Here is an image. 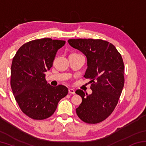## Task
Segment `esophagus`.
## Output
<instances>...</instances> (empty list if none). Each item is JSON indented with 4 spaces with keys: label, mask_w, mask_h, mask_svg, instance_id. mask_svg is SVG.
<instances>
[{
    "label": "esophagus",
    "mask_w": 146,
    "mask_h": 146,
    "mask_svg": "<svg viewBox=\"0 0 146 146\" xmlns=\"http://www.w3.org/2000/svg\"><path fill=\"white\" fill-rule=\"evenodd\" d=\"M68 92L70 94H72V95H74L75 93V91L73 89H69L68 90Z\"/></svg>",
    "instance_id": "obj_1"
}]
</instances>
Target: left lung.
<instances>
[{"mask_svg": "<svg viewBox=\"0 0 146 146\" xmlns=\"http://www.w3.org/2000/svg\"><path fill=\"white\" fill-rule=\"evenodd\" d=\"M87 58L84 77L89 78L92 93L78 90L82 102L76 109L78 117L88 123L102 122L111 114L124 85V65L115 47L101 39L78 38L68 40Z\"/></svg>", "mask_w": 146, "mask_h": 146, "instance_id": "1", "label": "left lung"}]
</instances>
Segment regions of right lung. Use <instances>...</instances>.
<instances>
[{
  "mask_svg": "<svg viewBox=\"0 0 146 146\" xmlns=\"http://www.w3.org/2000/svg\"><path fill=\"white\" fill-rule=\"evenodd\" d=\"M66 41L44 38L23 44L13 58L11 87L15 98L24 114L44 120L55 113L59 101L68 93L63 85L53 87L45 72L52 67L58 49Z\"/></svg>",
  "mask_w": 146,
  "mask_h": 146,
  "instance_id": "add662e5",
  "label": "right lung"
}]
</instances>
